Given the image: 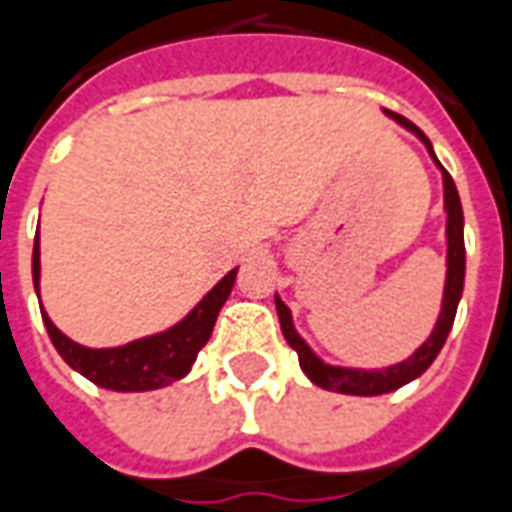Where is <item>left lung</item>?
I'll return each instance as SVG.
<instances>
[{
    "mask_svg": "<svg viewBox=\"0 0 512 512\" xmlns=\"http://www.w3.org/2000/svg\"><path fill=\"white\" fill-rule=\"evenodd\" d=\"M389 118L405 126L408 132H413L422 140L430 157L433 146L430 140L424 137L419 126H413L408 118H402L397 112L386 110ZM436 165L441 168V162L436 159ZM444 176V209H447V286H444V300H441V314L430 339L400 364L386 366V369H347V366H331L325 364L322 358L314 355V350L308 347L300 336H297L295 325H292V314L284 306V300L275 295V311H278V320H281V331L289 347L295 350L300 358V369L306 372L311 383H317L320 389L339 391V394H355V397H375V394H389V391L400 389L405 383H411L422 375L427 366L436 361V355L441 353V347L447 342L449 331H452V322H455V311H458L460 295H463V278H466V248H463V206H460L458 190H455V181L449 176L447 170L441 168Z\"/></svg>",
    "mask_w": 512,
    "mask_h": 512,
    "instance_id": "1",
    "label": "left lung"
}]
</instances>
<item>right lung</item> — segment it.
<instances>
[{
	"mask_svg": "<svg viewBox=\"0 0 512 512\" xmlns=\"http://www.w3.org/2000/svg\"><path fill=\"white\" fill-rule=\"evenodd\" d=\"M234 278H237V270H231L223 281H217L215 289L206 292L204 300L173 328L123 344V347L90 350V347L71 342L41 308L43 325H46L57 353L63 355L65 364L76 369L79 375L93 380L101 389H162V386H168V383L184 378L190 372L192 361L198 358V350L212 336L217 314L231 295ZM32 281H35V292H38V286H41V245H38V237H35V248H32Z\"/></svg>",
	"mask_w": 512,
	"mask_h": 512,
	"instance_id": "right-lung-1",
	"label": "right lung"
}]
</instances>
